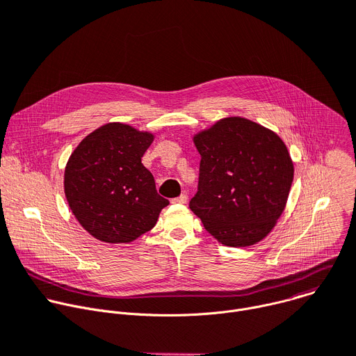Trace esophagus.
I'll return each mask as SVG.
<instances>
[{
    "label": "esophagus",
    "instance_id": "1",
    "mask_svg": "<svg viewBox=\"0 0 356 356\" xmlns=\"http://www.w3.org/2000/svg\"><path fill=\"white\" fill-rule=\"evenodd\" d=\"M172 203H175V204H186L187 203V195H180L179 197H175L173 200H172Z\"/></svg>",
    "mask_w": 356,
    "mask_h": 356
}]
</instances>
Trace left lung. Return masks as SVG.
Listing matches in <instances>:
<instances>
[{
	"label": "left lung",
	"mask_w": 356,
	"mask_h": 356,
	"mask_svg": "<svg viewBox=\"0 0 356 356\" xmlns=\"http://www.w3.org/2000/svg\"><path fill=\"white\" fill-rule=\"evenodd\" d=\"M202 156L190 209L221 244L263 240L284 211L294 179L278 135L244 118H225L195 136Z\"/></svg>",
	"instance_id": "8db88e82"
}]
</instances>
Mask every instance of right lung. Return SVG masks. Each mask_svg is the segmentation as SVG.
Returning a JSON list of instances; mask_svg holds the SVG:
<instances>
[{"label": "right lung", "instance_id": "add662e5", "mask_svg": "<svg viewBox=\"0 0 356 356\" xmlns=\"http://www.w3.org/2000/svg\"><path fill=\"white\" fill-rule=\"evenodd\" d=\"M153 135L108 123L88 135L65 168V196L82 227L105 243H131L152 230L169 200L157 195L142 157Z\"/></svg>", "mask_w": 356, "mask_h": 356}]
</instances>
